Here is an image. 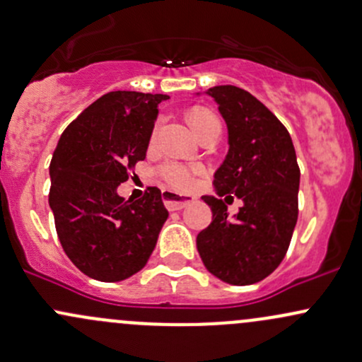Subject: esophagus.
Listing matches in <instances>:
<instances>
[{
  "mask_svg": "<svg viewBox=\"0 0 362 362\" xmlns=\"http://www.w3.org/2000/svg\"><path fill=\"white\" fill-rule=\"evenodd\" d=\"M162 198H164V204L169 211H181V209L188 207L192 202H195L193 197L177 195V193L170 192V189H164V192H162Z\"/></svg>",
  "mask_w": 362,
  "mask_h": 362,
  "instance_id": "1",
  "label": "esophagus"
}]
</instances>
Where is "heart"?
<instances>
[{"instance_id":"b5f03b06","label":"heart","mask_w":362,"mask_h":362,"mask_svg":"<svg viewBox=\"0 0 362 362\" xmlns=\"http://www.w3.org/2000/svg\"><path fill=\"white\" fill-rule=\"evenodd\" d=\"M189 122H192L193 129L197 131L198 136H204L209 131H221V120L217 117V114L211 108L205 107H195L188 114ZM158 133V124L155 127L153 136ZM198 169H189V167L180 164V162H165L164 165H160L158 174L164 180L170 188L176 189H188L192 188L193 182H195Z\"/></svg>"}]
</instances>
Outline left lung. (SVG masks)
Instances as JSON below:
<instances>
[{"mask_svg": "<svg viewBox=\"0 0 362 362\" xmlns=\"http://www.w3.org/2000/svg\"><path fill=\"white\" fill-rule=\"evenodd\" d=\"M228 126L229 150L214 174L217 195L243 202L229 217L221 198L205 195L212 223L198 233L197 248L209 273L229 285H252L281 264L298 217L300 169L286 127L255 96L236 86H214ZM228 198V197H226Z\"/></svg>", "mask_w": 362, "mask_h": 362, "instance_id": "8db88e82", "label": "left lung"}]
</instances>
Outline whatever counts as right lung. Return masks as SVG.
Returning <instances> with one entry per match:
<instances>
[{"label":"right lung","instance_id":"1","mask_svg":"<svg viewBox=\"0 0 362 362\" xmlns=\"http://www.w3.org/2000/svg\"><path fill=\"white\" fill-rule=\"evenodd\" d=\"M167 95L112 91L72 120L49 164V207L74 266L98 281L141 271L169 212L160 189L124 200L117 186L145 160L158 103Z\"/></svg>","mask_w":362,"mask_h":362}]
</instances>
